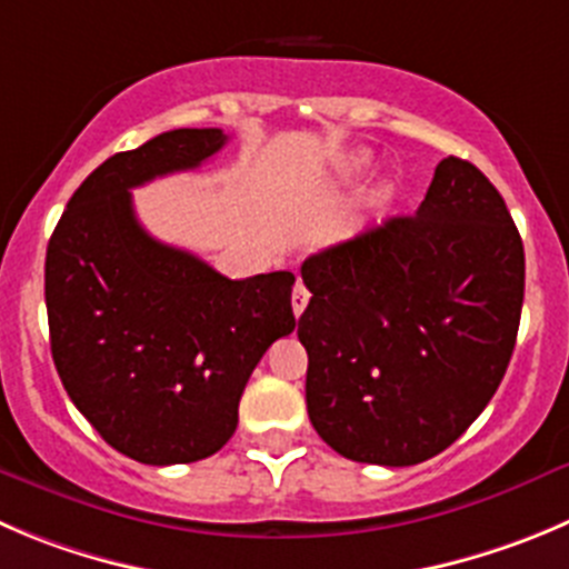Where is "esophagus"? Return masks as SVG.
<instances>
[{
    "label": "esophagus",
    "instance_id": "34e87169",
    "mask_svg": "<svg viewBox=\"0 0 569 569\" xmlns=\"http://www.w3.org/2000/svg\"><path fill=\"white\" fill-rule=\"evenodd\" d=\"M307 301H310V293H307V288H305V284H301V281H296V288H293V299H290V305H293V312H296V318H299L301 312H305Z\"/></svg>",
    "mask_w": 569,
    "mask_h": 569
}]
</instances>
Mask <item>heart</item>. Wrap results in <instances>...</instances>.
Segmentation results:
<instances>
[{
  "instance_id": "obj_1",
  "label": "heart",
  "mask_w": 569,
  "mask_h": 569,
  "mask_svg": "<svg viewBox=\"0 0 569 569\" xmlns=\"http://www.w3.org/2000/svg\"><path fill=\"white\" fill-rule=\"evenodd\" d=\"M357 172H360V164H355V161H351V164L340 167V178H346V181L357 178Z\"/></svg>"
}]
</instances>
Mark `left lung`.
Wrapping results in <instances>:
<instances>
[{
    "instance_id": "left-lung-1",
    "label": "left lung",
    "mask_w": 569,
    "mask_h": 569,
    "mask_svg": "<svg viewBox=\"0 0 569 569\" xmlns=\"http://www.w3.org/2000/svg\"><path fill=\"white\" fill-rule=\"evenodd\" d=\"M307 413L357 463L413 467L463 436L517 343L522 237L495 183L438 161L421 207L305 259Z\"/></svg>"
}]
</instances>
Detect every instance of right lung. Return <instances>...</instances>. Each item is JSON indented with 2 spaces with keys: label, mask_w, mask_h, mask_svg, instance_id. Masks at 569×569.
Instances as JSON below:
<instances>
[{
  "label": "right lung",
  "mask_w": 569,
  "mask_h": 569,
  "mask_svg": "<svg viewBox=\"0 0 569 569\" xmlns=\"http://www.w3.org/2000/svg\"><path fill=\"white\" fill-rule=\"evenodd\" d=\"M220 128H178L102 161L69 198L47 246L44 296L58 377L113 450L150 467L209 458L234 436L246 382L296 329V276L229 279L159 242L131 189L194 170Z\"/></svg>",
  "instance_id": "1"
}]
</instances>
